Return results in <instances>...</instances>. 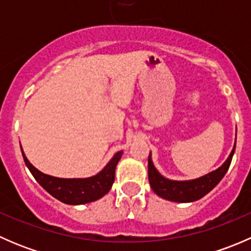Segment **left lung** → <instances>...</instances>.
<instances>
[{
	"label": "left lung",
	"mask_w": 251,
	"mask_h": 251,
	"mask_svg": "<svg viewBox=\"0 0 251 251\" xmlns=\"http://www.w3.org/2000/svg\"><path fill=\"white\" fill-rule=\"evenodd\" d=\"M235 151V142L233 149L228 158L224 164L216 170L198 177L194 179H186V181H176V179L166 178L163 176L156 168L154 166L151 160V153H149L148 158V178L149 184L156 196L165 201H175V203H192V201H199L211 192L219 182L224 178V176L228 171L231 165L232 158Z\"/></svg>",
	"instance_id": "1"
}]
</instances>
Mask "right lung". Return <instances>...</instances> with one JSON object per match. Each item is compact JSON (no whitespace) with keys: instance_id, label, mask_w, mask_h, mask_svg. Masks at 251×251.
I'll list each match as a JSON object with an SVG mask.
<instances>
[{"instance_id":"add662e5","label":"right lung","mask_w":251,"mask_h":251,"mask_svg":"<svg viewBox=\"0 0 251 251\" xmlns=\"http://www.w3.org/2000/svg\"><path fill=\"white\" fill-rule=\"evenodd\" d=\"M22 148V147H20ZM123 151L113 155L109 163L98 174L85 178H60L37 170L25 155L22 148L25 165L37 182L59 201L69 205H82L98 201L110 191L115 178V169L123 156Z\"/></svg>"}]
</instances>
